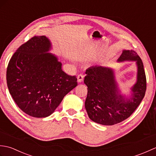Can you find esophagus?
Listing matches in <instances>:
<instances>
[{
	"instance_id": "34e87169",
	"label": "esophagus",
	"mask_w": 156,
	"mask_h": 156,
	"mask_svg": "<svg viewBox=\"0 0 156 156\" xmlns=\"http://www.w3.org/2000/svg\"><path fill=\"white\" fill-rule=\"evenodd\" d=\"M83 79H84V76L83 74H79L77 76V82L78 83H80L82 81H83Z\"/></svg>"
}]
</instances>
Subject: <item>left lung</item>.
<instances>
[{"mask_svg":"<svg viewBox=\"0 0 156 156\" xmlns=\"http://www.w3.org/2000/svg\"><path fill=\"white\" fill-rule=\"evenodd\" d=\"M135 62L136 81L129 94L122 93L116 79L115 69L94 66L86 71L84 84L88 87L85 108L92 121L103 125H113L131 116L144 98L146 77L141 58L133 50L123 49L117 62Z\"/></svg>","mask_w":156,"mask_h":156,"instance_id":"obj_1","label":"left lung"}]
</instances>
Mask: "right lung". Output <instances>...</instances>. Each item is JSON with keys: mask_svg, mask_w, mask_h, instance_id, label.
Wrapping results in <instances>:
<instances>
[{"mask_svg": "<svg viewBox=\"0 0 156 156\" xmlns=\"http://www.w3.org/2000/svg\"><path fill=\"white\" fill-rule=\"evenodd\" d=\"M52 44L45 35L35 36L20 46L6 70L10 94L19 108L36 118L51 115L63 98L78 85L76 76L62 70Z\"/></svg>", "mask_w": 156, "mask_h": 156, "instance_id": "right-lung-1", "label": "right lung"}]
</instances>
